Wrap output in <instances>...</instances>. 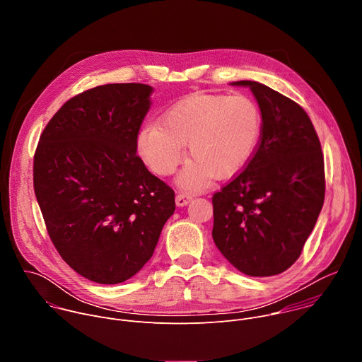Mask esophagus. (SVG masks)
Listing matches in <instances>:
<instances>
[{
    "instance_id": "obj_1",
    "label": "esophagus",
    "mask_w": 362,
    "mask_h": 362,
    "mask_svg": "<svg viewBox=\"0 0 362 362\" xmlns=\"http://www.w3.org/2000/svg\"><path fill=\"white\" fill-rule=\"evenodd\" d=\"M190 202H192V196L190 194H187V193L176 194V204L179 206V208H183V206H186Z\"/></svg>"
}]
</instances>
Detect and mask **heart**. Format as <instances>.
Wrapping results in <instances>:
<instances>
[{
	"instance_id": "1",
	"label": "heart",
	"mask_w": 362,
	"mask_h": 362,
	"mask_svg": "<svg viewBox=\"0 0 362 362\" xmlns=\"http://www.w3.org/2000/svg\"><path fill=\"white\" fill-rule=\"evenodd\" d=\"M261 132V110L247 95L192 94L170 106L159 124L144 126L136 148L153 173L169 176L182 163L186 146L190 160L179 183L199 190L212 177L228 179L239 173L253 156Z\"/></svg>"
}]
</instances>
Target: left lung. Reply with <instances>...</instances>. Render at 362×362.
<instances>
[{
    "label": "left lung",
    "mask_w": 362,
    "mask_h": 362,
    "mask_svg": "<svg viewBox=\"0 0 362 362\" xmlns=\"http://www.w3.org/2000/svg\"><path fill=\"white\" fill-rule=\"evenodd\" d=\"M249 87L262 132L246 168L212 197L214 242L249 276L282 274L298 259L325 197L324 156L305 110L257 81Z\"/></svg>",
    "instance_id": "8db88e82"
}]
</instances>
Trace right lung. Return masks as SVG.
Segmentation results:
<instances>
[{
  "label": "right lung",
  "instance_id": "right-lung-1",
  "mask_svg": "<svg viewBox=\"0 0 362 362\" xmlns=\"http://www.w3.org/2000/svg\"><path fill=\"white\" fill-rule=\"evenodd\" d=\"M153 87L105 84L64 103L34 154V192L47 232L81 276L130 279L150 259L175 192L137 156Z\"/></svg>",
  "mask_w": 362,
  "mask_h": 362
}]
</instances>
